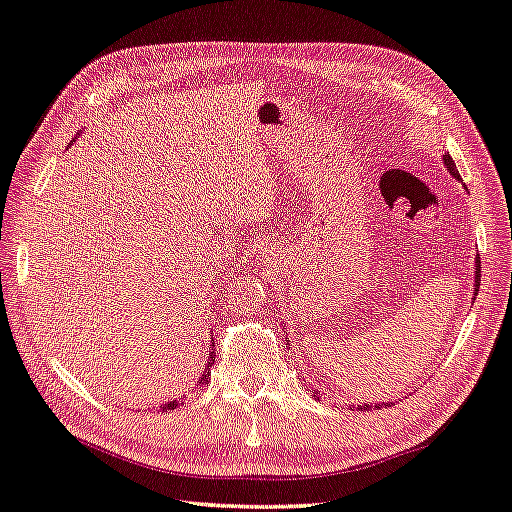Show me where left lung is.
Instances as JSON below:
<instances>
[{"label":"left lung","instance_id":"left-lung-1","mask_svg":"<svg viewBox=\"0 0 512 512\" xmlns=\"http://www.w3.org/2000/svg\"><path fill=\"white\" fill-rule=\"evenodd\" d=\"M444 164H446V168L450 170V175L453 177H457V179H462L459 177V170H457V166H455V162H453V157L450 155H444ZM479 270H482V262H479V257L475 259V288H479ZM317 395V393H315ZM364 408H373V406H364ZM375 408H379V406H375Z\"/></svg>","mask_w":512,"mask_h":512}]
</instances>
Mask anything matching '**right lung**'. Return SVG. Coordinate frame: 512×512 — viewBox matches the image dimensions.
Here are the masks:
<instances>
[{
    "mask_svg": "<svg viewBox=\"0 0 512 512\" xmlns=\"http://www.w3.org/2000/svg\"><path fill=\"white\" fill-rule=\"evenodd\" d=\"M215 364V359H213V353H210V359H208V366H213ZM208 382V368H206V373L202 375V379H199V384H206ZM179 402L184 404V397L182 399H173V402H168V404H164L162 406V410H173V408H177L179 406Z\"/></svg>",
    "mask_w": 512,
    "mask_h": 512,
    "instance_id": "1",
    "label": "right lung"
}]
</instances>
